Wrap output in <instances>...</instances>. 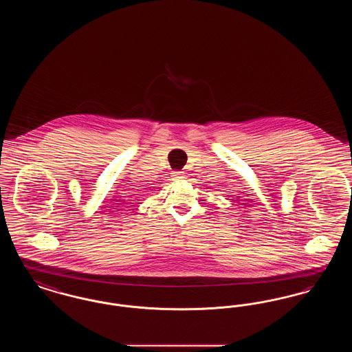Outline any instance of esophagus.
I'll return each instance as SVG.
<instances>
[{
    "mask_svg": "<svg viewBox=\"0 0 352 352\" xmlns=\"http://www.w3.org/2000/svg\"><path fill=\"white\" fill-rule=\"evenodd\" d=\"M171 177H173L174 179H184V171H173V173H171Z\"/></svg>",
    "mask_w": 352,
    "mask_h": 352,
    "instance_id": "1",
    "label": "esophagus"
}]
</instances>
